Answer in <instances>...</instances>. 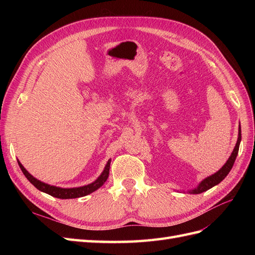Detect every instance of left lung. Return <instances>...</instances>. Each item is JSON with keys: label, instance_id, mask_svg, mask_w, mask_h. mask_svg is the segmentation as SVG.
Returning <instances> with one entry per match:
<instances>
[{"label": "left lung", "instance_id": "left-lung-1", "mask_svg": "<svg viewBox=\"0 0 255 255\" xmlns=\"http://www.w3.org/2000/svg\"><path fill=\"white\" fill-rule=\"evenodd\" d=\"M241 140H242V129H241V126H239L237 142H236V145H235V148H234L232 154H231V156L227 160V163L223 165V167L220 169V170H218L216 173H214V174H212L210 176H207L206 179H204L201 183L198 185L197 188L189 190V194H194V195L201 194V192H204V191L208 190L210 188L214 187L215 185L219 184L223 179H225V177L229 174V172L231 171V169H232V167L234 165V161H235L236 156H237V154H238L239 143H241Z\"/></svg>", "mask_w": 255, "mask_h": 255}]
</instances>
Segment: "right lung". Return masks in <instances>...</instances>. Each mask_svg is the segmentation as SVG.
Segmentation results:
<instances>
[{"label":"right lung","mask_w":255,"mask_h":255,"mask_svg":"<svg viewBox=\"0 0 255 255\" xmlns=\"http://www.w3.org/2000/svg\"><path fill=\"white\" fill-rule=\"evenodd\" d=\"M18 164L21 168L23 174L25 175L26 179L30 183H32L37 189H39L40 191L45 192V194H48L52 197L58 198V199H74V198H81L84 196H87L102 186V185L106 182L107 177H109V174H110L111 159H109V161H107V164L104 168L103 172L101 173V175H100L94 183L85 185V186H82V187H74V188H60V187L53 186V185L45 184L39 180L35 179L32 174H29L28 171L22 166V164L19 160H18Z\"/></svg>","instance_id":"right-lung-1"}]
</instances>
